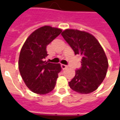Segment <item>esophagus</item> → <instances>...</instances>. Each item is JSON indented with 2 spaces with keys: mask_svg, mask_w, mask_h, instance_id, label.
Returning a JSON list of instances; mask_svg holds the SVG:
<instances>
[{
  "mask_svg": "<svg viewBox=\"0 0 120 120\" xmlns=\"http://www.w3.org/2000/svg\"><path fill=\"white\" fill-rule=\"evenodd\" d=\"M68 66L67 65H61V68H62L63 69H67Z\"/></svg>",
  "mask_w": 120,
  "mask_h": 120,
  "instance_id": "34e87169",
  "label": "esophagus"
}]
</instances>
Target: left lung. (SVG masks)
I'll return each instance as SVG.
<instances>
[{"label": "left lung", "mask_w": 120, "mask_h": 120, "mask_svg": "<svg viewBox=\"0 0 120 120\" xmlns=\"http://www.w3.org/2000/svg\"><path fill=\"white\" fill-rule=\"evenodd\" d=\"M61 35L75 55L82 57L81 66L69 82V87L79 94L94 91L103 82L108 68L104 49L93 35L85 31L66 29Z\"/></svg>", "instance_id": "left-lung-1"}]
</instances>
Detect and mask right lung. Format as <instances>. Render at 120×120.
Masks as SVG:
<instances>
[{
	"instance_id": "add662e5",
	"label": "right lung",
	"mask_w": 120,
	"mask_h": 120,
	"mask_svg": "<svg viewBox=\"0 0 120 120\" xmlns=\"http://www.w3.org/2000/svg\"><path fill=\"white\" fill-rule=\"evenodd\" d=\"M62 32L61 29L44 26L35 30L21 49L19 68L26 85L33 92L46 94L55 88L60 64L46 62L47 46Z\"/></svg>"
}]
</instances>
